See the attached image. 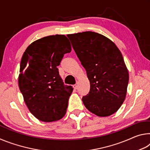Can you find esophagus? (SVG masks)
<instances>
[{"label": "esophagus", "mask_w": 150, "mask_h": 150, "mask_svg": "<svg viewBox=\"0 0 150 150\" xmlns=\"http://www.w3.org/2000/svg\"><path fill=\"white\" fill-rule=\"evenodd\" d=\"M73 88H74V89H77V87H78V85H77V84H76V85H73Z\"/></svg>", "instance_id": "obj_1"}]
</instances>
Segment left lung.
Returning <instances> with one entry per match:
<instances>
[{
  "label": "left lung",
  "instance_id": "obj_1",
  "mask_svg": "<svg viewBox=\"0 0 150 150\" xmlns=\"http://www.w3.org/2000/svg\"><path fill=\"white\" fill-rule=\"evenodd\" d=\"M67 37L90 81V92L82 99L85 107L100 117L113 115L125 100L129 81L120 51L98 33L83 32Z\"/></svg>",
  "mask_w": 150,
  "mask_h": 150
}]
</instances>
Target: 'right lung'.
<instances>
[{
	"instance_id": "obj_1",
	"label": "right lung",
	"mask_w": 150,
	"mask_h": 150,
	"mask_svg": "<svg viewBox=\"0 0 150 150\" xmlns=\"http://www.w3.org/2000/svg\"><path fill=\"white\" fill-rule=\"evenodd\" d=\"M71 51L67 38L57 34L33 42L22 55L19 88L28 110L39 120L54 122L65 115L73 88L64 85L57 67Z\"/></svg>"
}]
</instances>
